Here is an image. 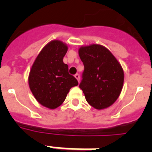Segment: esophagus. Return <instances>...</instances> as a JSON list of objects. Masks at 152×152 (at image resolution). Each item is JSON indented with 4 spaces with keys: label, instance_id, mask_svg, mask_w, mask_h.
<instances>
[{
    "label": "esophagus",
    "instance_id": "1",
    "mask_svg": "<svg viewBox=\"0 0 152 152\" xmlns=\"http://www.w3.org/2000/svg\"><path fill=\"white\" fill-rule=\"evenodd\" d=\"M75 78L77 79V81H80V75H78V74H76V75H75Z\"/></svg>",
    "mask_w": 152,
    "mask_h": 152
}]
</instances>
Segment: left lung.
I'll list each match as a JSON object with an SVG mask.
<instances>
[{"mask_svg":"<svg viewBox=\"0 0 152 152\" xmlns=\"http://www.w3.org/2000/svg\"><path fill=\"white\" fill-rule=\"evenodd\" d=\"M79 56L84 66L79 88L86 100L97 110L109 107L117 100L123 88L121 65L107 48L96 44L80 47Z\"/></svg>","mask_w":152,"mask_h":152,"instance_id":"obj_1","label":"left lung"}]
</instances>
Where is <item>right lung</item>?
Masks as SVG:
<instances>
[{"instance_id": "right-lung-1", "label": "right lung", "mask_w": 152, "mask_h": 152, "mask_svg": "<svg viewBox=\"0 0 152 152\" xmlns=\"http://www.w3.org/2000/svg\"><path fill=\"white\" fill-rule=\"evenodd\" d=\"M68 46L53 40L42 49L35 60L29 75V85L36 100L44 107L56 109L64 101L77 79L68 73L63 58Z\"/></svg>"}]
</instances>
